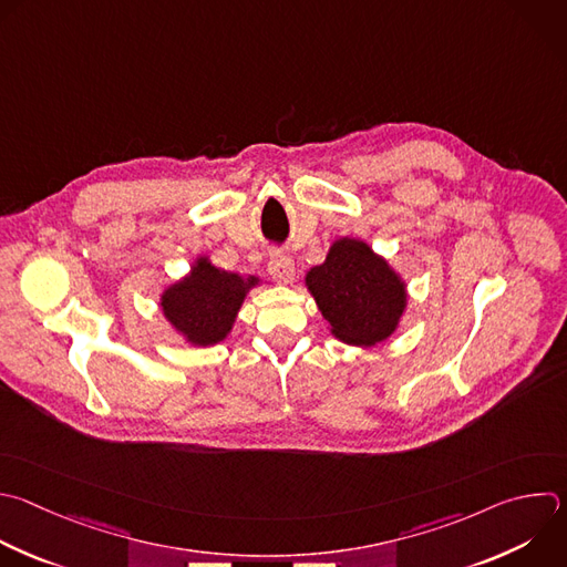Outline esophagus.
Segmentation results:
<instances>
[{"instance_id":"obj_1","label":"esophagus","mask_w":567,"mask_h":567,"mask_svg":"<svg viewBox=\"0 0 567 567\" xmlns=\"http://www.w3.org/2000/svg\"><path fill=\"white\" fill-rule=\"evenodd\" d=\"M267 269H269V276L276 280V282H282V285H289L296 276V269H293V260L285 254H274L267 262Z\"/></svg>"}]
</instances>
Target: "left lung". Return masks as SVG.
I'll use <instances>...</instances> for the list:
<instances>
[{
	"label": "left lung",
	"mask_w": 567,
	"mask_h": 567,
	"mask_svg": "<svg viewBox=\"0 0 567 567\" xmlns=\"http://www.w3.org/2000/svg\"><path fill=\"white\" fill-rule=\"evenodd\" d=\"M305 285L331 333L355 347L388 340L408 307L401 276L355 238L336 240L324 262L307 271Z\"/></svg>",
	"instance_id": "1"
}]
</instances>
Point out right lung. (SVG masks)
I'll use <instances>...</instances> for the list:
<instances>
[{"mask_svg": "<svg viewBox=\"0 0 567 567\" xmlns=\"http://www.w3.org/2000/svg\"><path fill=\"white\" fill-rule=\"evenodd\" d=\"M260 282L256 276L223 271L198 258L192 274L164 289L159 307L171 327L196 347L225 340L236 322L245 296Z\"/></svg>", "mask_w": 567, "mask_h": 567, "instance_id": "obj_1", "label": "right lung"}]
</instances>
